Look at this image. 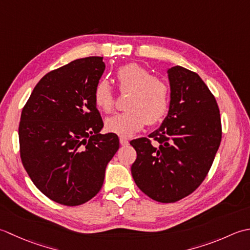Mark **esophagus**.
Here are the masks:
<instances>
[{
    "label": "esophagus",
    "mask_w": 250,
    "mask_h": 250,
    "mask_svg": "<svg viewBox=\"0 0 250 250\" xmlns=\"http://www.w3.org/2000/svg\"><path fill=\"white\" fill-rule=\"evenodd\" d=\"M120 144L122 146H127V145H128V140H127L126 138H124V137H121V138H120Z\"/></svg>",
    "instance_id": "esophagus-1"
}]
</instances>
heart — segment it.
<instances>
[{
  "label": "heart",
  "instance_id": "heart-1",
  "mask_svg": "<svg viewBox=\"0 0 250 250\" xmlns=\"http://www.w3.org/2000/svg\"><path fill=\"white\" fill-rule=\"evenodd\" d=\"M121 93H129L122 113L105 119L109 132L130 137L146 123L155 124L166 114L169 104V87L165 81L152 76L149 71L137 63L121 67L115 73ZM94 101L100 110L109 112L114 105V95L105 81H99L94 90Z\"/></svg>",
  "mask_w": 250,
  "mask_h": 250
}]
</instances>
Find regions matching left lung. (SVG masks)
<instances>
[{"label":"left lung","mask_w":250,"mask_h":250,"mask_svg":"<svg viewBox=\"0 0 250 250\" xmlns=\"http://www.w3.org/2000/svg\"><path fill=\"white\" fill-rule=\"evenodd\" d=\"M168 113L150 139L130 141L137 159L131 175L152 200L174 203L195 191L205 179L221 141L220 112L215 97L195 72L180 65L167 70Z\"/></svg>","instance_id":"left-lung-1"}]
</instances>
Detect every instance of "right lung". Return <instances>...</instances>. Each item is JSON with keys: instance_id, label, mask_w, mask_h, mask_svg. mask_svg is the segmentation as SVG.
I'll list each match as a JSON object with an SVG mask.
<instances>
[{"instance_id": "add662e5", "label": "right lung", "mask_w": 250, "mask_h": 250, "mask_svg": "<svg viewBox=\"0 0 250 250\" xmlns=\"http://www.w3.org/2000/svg\"><path fill=\"white\" fill-rule=\"evenodd\" d=\"M103 57L71 61L44 75L23 106L20 157L35 187L50 200L78 206L101 189L108 163L120 147L104 127L94 90Z\"/></svg>"}]
</instances>
